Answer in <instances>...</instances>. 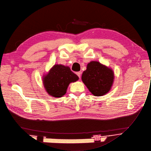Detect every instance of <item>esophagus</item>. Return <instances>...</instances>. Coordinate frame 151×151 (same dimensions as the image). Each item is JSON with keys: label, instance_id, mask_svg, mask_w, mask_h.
I'll use <instances>...</instances> for the list:
<instances>
[{"label": "esophagus", "instance_id": "esophagus-1", "mask_svg": "<svg viewBox=\"0 0 151 151\" xmlns=\"http://www.w3.org/2000/svg\"><path fill=\"white\" fill-rule=\"evenodd\" d=\"M76 74L78 76V77L79 78H81V72H77V73H76Z\"/></svg>", "mask_w": 151, "mask_h": 151}]
</instances>
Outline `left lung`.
<instances>
[{"instance_id":"8db88e82","label":"left lung","mask_w":151,"mask_h":151,"mask_svg":"<svg viewBox=\"0 0 151 151\" xmlns=\"http://www.w3.org/2000/svg\"><path fill=\"white\" fill-rule=\"evenodd\" d=\"M114 78L113 70L100 62L91 61L83 72L82 81L95 96H102L111 90Z\"/></svg>"}]
</instances>
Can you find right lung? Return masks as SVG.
<instances>
[{"instance_id": "1", "label": "right lung", "mask_w": 151, "mask_h": 151, "mask_svg": "<svg viewBox=\"0 0 151 151\" xmlns=\"http://www.w3.org/2000/svg\"><path fill=\"white\" fill-rule=\"evenodd\" d=\"M78 80V77L70 70L69 66L56 64L43 76L42 83L49 95L60 97L66 93L69 85Z\"/></svg>"}]
</instances>
